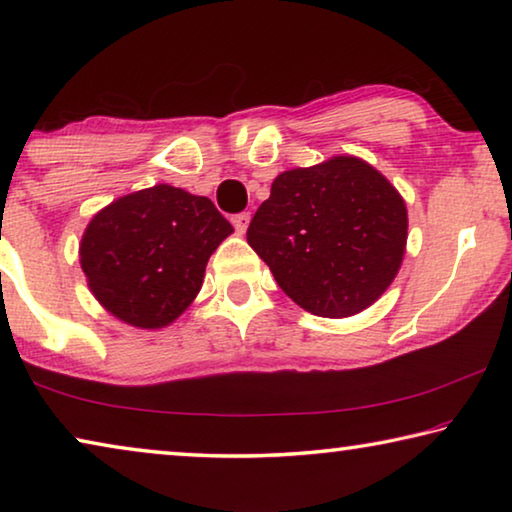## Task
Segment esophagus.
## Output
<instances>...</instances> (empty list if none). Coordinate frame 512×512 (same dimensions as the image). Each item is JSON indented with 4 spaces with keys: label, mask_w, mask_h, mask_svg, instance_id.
I'll list each match as a JSON object with an SVG mask.
<instances>
[{
    "label": "esophagus",
    "mask_w": 512,
    "mask_h": 512,
    "mask_svg": "<svg viewBox=\"0 0 512 512\" xmlns=\"http://www.w3.org/2000/svg\"><path fill=\"white\" fill-rule=\"evenodd\" d=\"M232 223H235L237 235H246L248 223H250V212H239V214H235V219H232Z\"/></svg>",
    "instance_id": "34e87169"
}]
</instances>
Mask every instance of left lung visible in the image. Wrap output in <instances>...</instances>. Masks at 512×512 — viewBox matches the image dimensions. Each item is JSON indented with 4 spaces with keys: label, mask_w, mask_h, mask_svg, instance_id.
Returning <instances> with one entry per match:
<instances>
[{
    "label": "left lung",
    "mask_w": 512,
    "mask_h": 512,
    "mask_svg": "<svg viewBox=\"0 0 512 512\" xmlns=\"http://www.w3.org/2000/svg\"><path fill=\"white\" fill-rule=\"evenodd\" d=\"M404 198L352 155L280 173L248 225V244L302 309L354 316L395 280L406 248Z\"/></svg>",
    "instance_id": "8db88e82"
}]
</instances>
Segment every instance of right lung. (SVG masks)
Wrapping results in <instances>:
<instances>
[{
    "label": "right lung",
    "mask_w": 512,
    "mask_h": 512,
    "mask_svg": "<svg viewBox=\"0 0 512 512\" xmlns=\"http://www.w3.org/2000/svg\"><path fill=\"white\" fill-rule=\"evenodd\" d=\"M228 235L232 225L210 198L155 185L94 214L81 239V268L112 316L158 329L192 305L207 259Z\"/></svg>",
    "instance_id": "right-lung-1"
}]
</instances>
